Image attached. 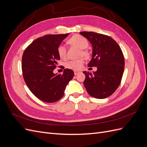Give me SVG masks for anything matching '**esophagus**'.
Wrapping results in <instances>:
<instances>
[{
	"label": "esophagus",
	"instance_id": "1",
	"mask_svg": "<svg viewBox=\"0 0 147 147\" xmlns=\"http://www.w3.org/2000/svg\"><path fill=\"white\" fill-rule=\"evenodd\" d=\"M80 72V71H78V70H75V71H74V74H75V75H78Z\"/></svg>",
	"mask_w": 147,
	"mask_h": 147
}]
</instances>
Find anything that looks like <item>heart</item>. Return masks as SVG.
Masks as SVG:
<instances>
[{
    "label": "heart",
    "instance_id": "obj_1",
    "mask_svg": "<svg viewBox=\"0 0 147 147\" xmlns=\"http://www.w3.org/2000/svg\"><path fill=\"white\" fill-rule=\"evenodd\" d=\"M68 42L73 46L80 49V52L79 53L80 56H83L85 58L89 56V53L86 50L88 47V42L86 38L80 35H75L68 40ZM57 53L61 59H65L67 56V48L65 45H60L57 48ZM84 61L82 59L70 61L67 63L65 66L67 68L74 70H80L83 67Z\"/></svg>",
    "mask_w": 147,
    "mask_h": 147
}]
</instances>
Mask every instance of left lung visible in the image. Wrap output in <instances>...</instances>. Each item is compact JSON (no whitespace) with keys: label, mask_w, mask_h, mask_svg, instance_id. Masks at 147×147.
Returning a JSON list of instances; mask_svg holds the SVG:
<instances>
[{"label":"left lung","mask_w":147,"mask_h":147,"mask_svg":"<svg viewBox=\"0 0 147 147\" xmlns=\"http://www.w3.org/2000/svg\"><path fill=\"white\" fill-rule=\"evenodd\" d=\"M92 47V58L88 67H97L92 74L84 71L83 82L88 93L96 99H105L117 90L124 69V58L121 48L108 35L94 32H81Z\"/></svg>","instance_id":"left-lung-1"}]
</instances>
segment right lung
I'll use <instances>...</instances> for the list:
<instances>
[{
  "mask_svg": "<svg viewBox=\"0 0 147 147\" xmlns=\"http://www.w3.org/2000/svg\"><path fill=\"white\" fill-rule=\"evenodd\" d=\"M69 34L47 35L35 40L22 57V71L26 84L38 99L48 103L61 99L74 71L64 69L63 75L54 74L60 60L57 48Z\"/></svg>",
  "mask_w": 147,
  "mask_h": 147,
  "instance_id": "obj_1",
  "label": "right lung"
}]
</instances>
